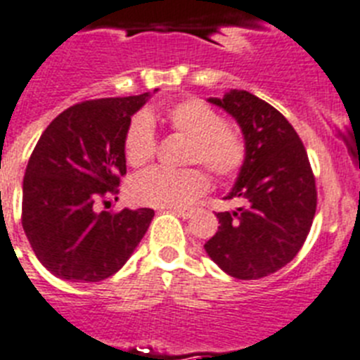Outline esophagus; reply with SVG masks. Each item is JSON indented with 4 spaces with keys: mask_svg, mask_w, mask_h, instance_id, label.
Segmentation results:
<instances>
[{
    "mask_svg": "<svg viewBox=\"0 0 360 360\" xmlns=\"http://www.w3.org/2000/svg\"><path fill=\"white\" fill-rule=\"evenodd\" d=\"M173 213H176V215L184 217V219H189V217H191L193 213H195V210H193V207H174Z\"/></svg>",
    "mask_w": 360,
    "mask_h": 360,
    "instance_id": "obj_1",
    "label": "esophagus"
}]
</instances>
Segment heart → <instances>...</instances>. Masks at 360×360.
Here are the masks:
<instances>
[{
    "label": "heart",
    "mask_w": 360,
    "mask_h": 360,
    "mask_svg": "<svg viewBox=\"0 0 360 360\" xmlns=\"http://www.w3.org/2000/svg\"><path fill=\"white\" fill-rule=\"evenodd\" d=\"M163 121L174 134L189 139L186 163H200L219 180H231L240 173L248 158V145L237 127L224 123L215 108L200 99L178 101L163 112ZM158 139L153 117L136 114L123 138L124 160L130 167H145L154 158ZM210 178L200 167L180 171L154 167L132 178L130 200L139 206L180 207L207 191Z\"/></svg>",
    "instance_id": "b5f03b06"
}]
</instances>
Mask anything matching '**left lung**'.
<instances>
[{
    "mask_svg": "<svg viewBox=\"0 0 360 360\" xmlns=\"http://www.w3.org/2000/svg\"><path fill=\"white\" fill-rule=\"evenodd\" d=\"M210 103L236 117L248 158L226 198L245 206L217 213L207 255L237 280L274 274L304 246L316 212V184L302 139L274 106L245 90Z\"/></svg>",
    "mask_w": 360,
    "mask_h": 360,
    "instance_id": "left-lung-1",
    "label": "left lung"
}]
</instances>
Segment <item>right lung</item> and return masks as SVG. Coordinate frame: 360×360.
<instances>
[{
	"instance_id": "1",
	"label": "right lung",
	"mask_w": 360,
	"mask_h": 360,
	"mask_svg": "<svg viewBox=\"0 0 360 360\" xmlns=\"http://www.w3.org/2000/svg\"><path fill=\"white\" fill-rule=\"evenodd\" d=\"M148 94L82 101L44 130L23 176L22 226L38 261L71 281L115 274L143 239L154 210L95 212L127 174L123 138Z\"/></svg>"
}]
</instances>
